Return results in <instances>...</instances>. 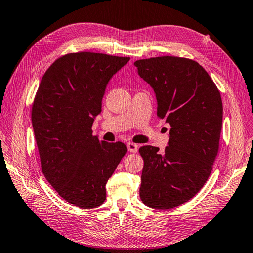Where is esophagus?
Instances as JSON below:
<instances>
[{
  "mask_svg": "<svg viewBox=\"0 0 253 253\" xmlns=\"http://www.w3.org/2000/svg\"><path fill=\"white\" fill-rule=\"evenodd\" d=\"M127 149L129 152H131V153H136V152H138V144L133 143V142H128Z\"/></svg>",
  "mask_w": 253,
  "mask_h": 253,
  "instance_id": "1",
  "label": "esophagus"
}]
</instances>
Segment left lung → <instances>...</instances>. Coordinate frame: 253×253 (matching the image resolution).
I'll return each mask as SVG.
<instances>
[{
  "label": "left lung",
  "instance_id": "left-lung-1",
  "mask_svg": "<svg viewBox=\"0 0 253 253\" xmlns=\"http://www.w3.org/2000/svg\"><path fill=\"white\" fill-rule=\"evenodd\" d=\"M153 87L157 117L170 125L164 153L143 145L140 198L151 208L170 209L202 190L218 155L223 107L218 87L201 64L189 58L162 56L134 62Z\"/></svg>",
  "mask_w": 253,
  "mask_h": 253
}]
</instances>
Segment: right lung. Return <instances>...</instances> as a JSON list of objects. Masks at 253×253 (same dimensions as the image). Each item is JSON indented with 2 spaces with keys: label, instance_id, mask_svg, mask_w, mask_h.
Here are the masks:
<instances>
[{
  "label": "right lung",
  "instance_id": "right-lung-1",
  "mask_svg": "<svg viewBox=\"0 0 253 253\" xmlns=\"http://www.w3.org/2000/svg\"><path fill=\"white\" fill-rule=\"evenodd\" d=\"M129 57L70 52L46 70L32 103L31 119L41 168L64 201L95 208L107 197L105 184L127 152L117 141L92 134L108 82Z\"/></svg>",
  "mask_w": 253,
  "mask_h": 253
}]
</instances>
